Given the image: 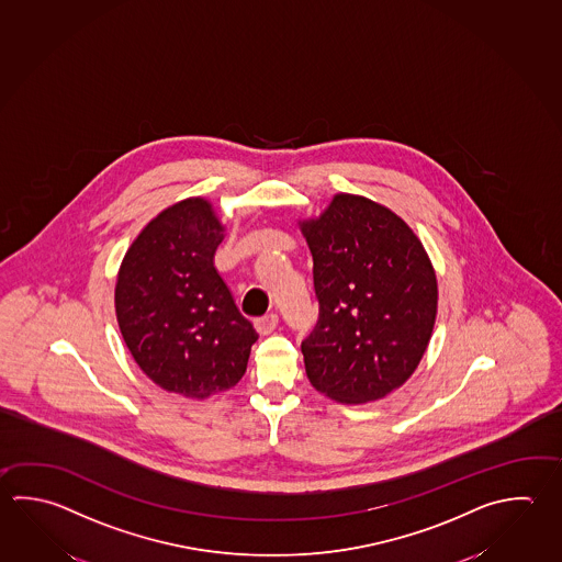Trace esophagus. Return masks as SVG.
Returning <instances> with one entry per match:
<instances>
[{
    "mask_svg": "<svg viewBox=\"0 0 562 562\" xmlns=\"http://www.w3.org/2000/svg\"><path fill=\"white\" fill-rule=\"evenodd\" d=\"M278 322H280L278 314H268L265 318L256 319L255 326L262 336H268V334H272V331H274L276 326H278Z\"/></svg>",
    "mask_w": 562,
    "mask_h": 562,
    "instance_id": "obj_1",
    "label": "esophagus"
}]
</instances>
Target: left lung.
<instances>
[{"label": "left lung", "mask_w": 562, "mask_h": 562, "mask_svg": "<svg viewBox=\"0 0 562 562\" xmlns=\"http://www.w3.org/2000/svg\"><path fill=\"white\" fill-rule=\"evenodd\" d=\"M302 233L319 307L302 341L307 380L338 402L380 400L414 373L434 331L437 280L424 246L392 211L351 194Z\"/></svg>", "instance_id": "1"}]
</instances>
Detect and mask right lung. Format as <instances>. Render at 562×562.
<instances>
[{"mask_svg": "<svg viewBox=\"0 0 562 562\" xmlns=\"http://www.w3.org/2000/svg\"><path fill=\"white\" fill-rule=\"evenodd\" d=\"M221 243L209 202H179L138 234L115 288L119 328L138 368L196 400L240 382L258 339L212 262Z\"/></svg>", "mask_w": 562, "mask_h": 562, "instance_id": "1", "label": "right lung"}]
</instances>
